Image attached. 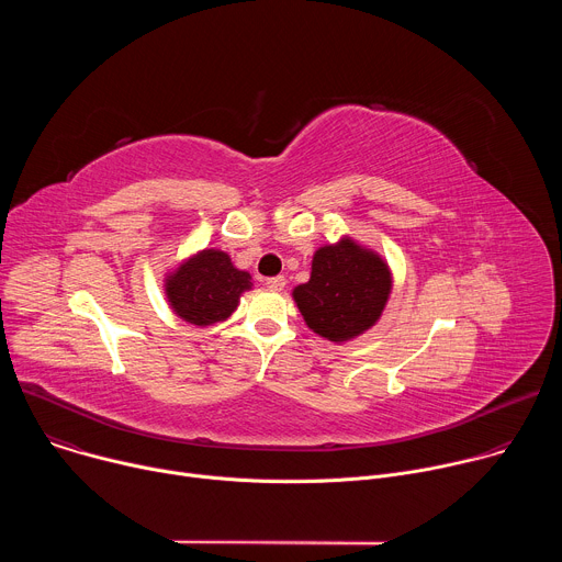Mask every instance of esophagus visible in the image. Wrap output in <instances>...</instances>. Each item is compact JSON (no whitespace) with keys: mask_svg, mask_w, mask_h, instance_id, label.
I'll return each mask as SVG.
<instances>
[{"mask_svg":"<svg viewBox=\"0 0 562 562\" xmlns=\"http://www.w3.org/2000/svg\"><path fill=\"white\" fill-rule=\"evenodd\" d=\"M284 284H286L284 276H273V278H267V286H269V289H273V291H282V289H284Z\"/></svg>","mask_w":562,"mask_h":562,"instance_id":"34e87169","label":"esophagus"}]
</instances>
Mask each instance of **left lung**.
Instances as JSON below:
<instances>
[{"label":"left lung","mask_w":562,"mask_h":562,"mask_svg":"<svg viewBox=\"0 0 562 562\" xmlns=\"http://www.w3.org/2000/svg\"><path fill=\"white\" fill-rule=\"evenodd\" d=\"M391 293L386 262L342 237L317 249L306 284L293 289V300L308 329L331 342L351 340L371 329Z\"/></svg>","instance_id":"1"}]
</instances>
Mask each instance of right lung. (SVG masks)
Here are the masks:
<instances>
[{"label": "right lung", "instance_id": "obj_1", "mask_svg": "<svg viewBox=\"0 0 562 562\" xmlns=\"http://www.w3.org/2000/svg\"><path fill=\"white\" fill-rule=\"evenodd\" d=\"M167 297L173 311L191 325L209 327L226 319L237 300L249 291L251 276L233 267L224 251L204 249L167 278Z\"/></svg>", "mask_w": 562, "mask_h": 562}]
</instances>
